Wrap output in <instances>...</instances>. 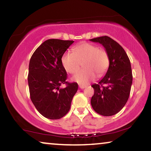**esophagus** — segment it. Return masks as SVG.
Here are the masks:
<instances>
[{
	"mask_svg": "<svg viewBox=\"0 0 151 151\" xmlns=\"http://www.w3.org/2000/svg\"><path fill=\"white\" fill-rule=\"evenodd\" d=\"M79 88H81V89H84V88H86V86H83V85H79Z\"/></svg>",
	"mask_w": 151,
	"mask_h": 151,
	"instance_id": "esophagus-1",
	"label": "esophagus"
}]
</instances>
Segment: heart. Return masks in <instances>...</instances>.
Here are the masks:
<instances>
[{
	"instance_id": "obj_1",
	"label": "heart",
	"mask_w": 151,
	"mask_h": 151,
	"mask_svg": "<svg viewBox=\"0 0 151 151\" xmlns=\"http://www.w3.org/2000/svg\"><path fill=\"white\" fill-rule=\"evenodd\" d=\"M61 63L65 71L70 74L77 72L81 66L85 69L78 72L72 78V81L86 85L95 79L96 74L101 77L109 67L108 52L93 44L83 43L72 49V53L65 52L61 58Z\"/></svg>"
}]
</instances>
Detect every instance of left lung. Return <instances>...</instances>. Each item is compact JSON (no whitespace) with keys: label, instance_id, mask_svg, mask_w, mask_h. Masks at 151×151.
Wrapping results in <instances>:
<instances>
[{"label":"left lung","instance_id":"8db88e82","mask_svg":"<svg viewBox=\"0 0 151 151\" xmlns=\"http://www.w3.org/2000/svg\"><path fill=\"white\" fill-rule=\"evenodd\" d=\"M90 41L101 44L110 59L106 75L97 84L92 86L94 92L90 103L98 114L114 115L124 108L130 95L132 74L129 58L124 48L107 36Z\"/></svg>","mask_w":151,"mask_h":151}]
</instances>
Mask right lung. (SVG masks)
Segmentation results:
<instances>
[{"mask_svg":"<svg viewBox=\"0 0 151 151\" xmlns=\"http://www.w3.org/2000/svg\"><path fill=\"white\" fill-rule=\"evenodd\" d=\"M73 41L48 39L32 55L29 64L28 85L30 99L45 117L59 119L70 110L78 90L77 83H68L61 58ZM66 84L65 88L60 86Z\"/></svg>","mask_w":151,"mask_h":151,"instance_id":"1","label":"right lung"}]
</instances>
